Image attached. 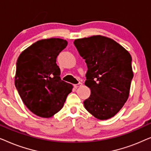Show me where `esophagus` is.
<instances>
[{
    "instance_id": "obj_1",
    "label": "esophagus",
    "mask_w": 151,
    "mask_h": 151,
    "mask_svg": "<svg viewBox=\"0 0 151 151\" xmlns=\"http://www.w3.org/2000/svg\"><path fill=\"white\" fill-rule=\"evenodd\" d=\"M82 83H81V82H78V84H74V87H75V88H78V87H79V86H81L82 85Z\"/></svg>"
}]
</instances>
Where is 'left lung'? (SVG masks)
<instances>
[{"mask_svg": "<svg viewBox=\"0 0 151 151\" xmlns=\"http://www.w3.org/2000/svg\"><path fill=\"white\" fill-rule=\"evenodd\" d=\"M73 43L88 68L84 84L91 95L84 106L96 118H111L129 98L133 77L131 55L115 40L102 36L77 39Z\"/></svg>", "mask_w": 151, "mask_h": 151, "instance_id": "8db88e82", "label": "left lung"}]
</instances>
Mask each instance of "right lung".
I'll return each instance as SVG.
<instances>
[{
	"instance_id": "1",
	"label": "right lung",
	"mask_w": 151,
	"mask_h": 151,
	"mask_svg": "<svg viewBox=\"0 0 151 151\" xmlns=\"http://www.w3.org/2000/svg\"><path fill=\"white\" fill-rule=\"evenodd\" d=\"M67 43L61 38L38 40L17 60L16 89L25 106L38 116L51 117L60 111L73 88L61 80L56 64L57 56Z\"/></svg>"
}]
</instances>
